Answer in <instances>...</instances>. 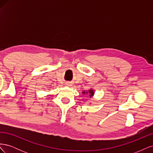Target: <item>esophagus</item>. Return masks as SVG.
I'll return each mask as SVG.
<instances>
[{
  "mask_svg": "<svg viewBox=\"0 0 153 153\" xmlns=\"http://www.w3.org/2000/svg\"><path fill=\"white\" fill-rule=\"evenodd\" d=\"M66 85L67 86H69V85H70V84H69V83H66Z\"/></svg>",
  "mask_w": 153,
  "mask_h": 153,
  "instance_id": "obj_1",
  "label": "esophagus"
}]
</instances>
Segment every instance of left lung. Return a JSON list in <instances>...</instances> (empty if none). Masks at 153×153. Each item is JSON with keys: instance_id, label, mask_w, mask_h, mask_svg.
<instances>
[{"instance_id": "left-lung-1", "label": "left lung", "mask_w": 153, "mask_h": 153, "mask_svg": "<svg viewBox=\"0 0 153 153\" xmlns=\"http://www.w3.org/2000/svg\"><path fill=\"white\" fill-rule=\"evenodd\" d=\"M82 93H84V94H87V93H89V96H90V97H91V96H94V91L92 90V89H90V90H89V92H83Z\"/></svg>"}]
</instances>
